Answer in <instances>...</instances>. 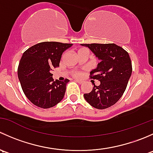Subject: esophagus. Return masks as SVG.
Instances as JSON below:
<instances>
[{
    "instance_id": "esophagus-1",
    "label": "esophagus",
    "mask_w": 153,
    "mask_h": 153,
    "mask_svg": "<svg viewBox=\"0 0 153 153\" xmlns=\"http://www.w3.org/2000/svg\"><path fill=\"white\" fill-rule=\"evenodd\" d=\"M75 81H76V82H78V84H82V83L84 82V81H81V80H77V79H76V80H75Z\"/></svg>"
}]
</instances>
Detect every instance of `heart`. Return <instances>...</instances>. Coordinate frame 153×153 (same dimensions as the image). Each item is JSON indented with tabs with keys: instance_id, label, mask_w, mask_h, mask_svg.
Here are the masks:
<instances>
[{
	"instance_id": "1",
	"label": "heart",
	"mask_w": 153,
	"mask_h": 153,
	"mask_svg": "<svg viewBox=\"0 0 153 153\" xmlns=\"http://www.w3.org/2000/svg\"><path fill=\"white\" fill-rule=\"evenodd\" d=\"M83 49H84V48H81V49H80L78 51V52H79V51H81V50H83ZM74 75H75V76H79L80 74H79V73H78V72H75V73L74 74Z\"/></svg>"
}]
</instances>
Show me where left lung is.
Returning a JSON list of instances; mask_svg holds the SVG:
<instances>
[{"instance_id": "1", "label": "left lung", "mask_w": 153, "mask_h": 153, "mask_svg": "<svg viewBox=\"0 0 153 153\" xmlns=\"http://www.w3.org/2000/svg\"><path fill=\"white\" fill-rule=\"evenodd\" d=\"M88 47L100 61L90 72V78L100 81L94 84L85 100L93 107L104 109L114 105L124 94L132 74L130 58L126 50L115 44H81Z\"/></svg>"}]
</instances>
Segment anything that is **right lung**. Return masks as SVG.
Listing matches in <instances>:
<instances>
[{
  "label": "right lung",
  "mask_w": 153,
  "mask_h": 153,
  "mask_svg": "<svg viewBox=\"0 0 153 153\" xmlns=\"http://www.w3.org/2000/svg\"><path fill=\"white\" fill-rule=\"evenodd\" d=\"M72 46V44L46 41L24 52L18 66V79L24 94L34 105L48 109L64 98L69 81H54L51 71L59 67L63 52Z\"/></svg>",
  "instance_id": "add662e5"
}]
</instances>
